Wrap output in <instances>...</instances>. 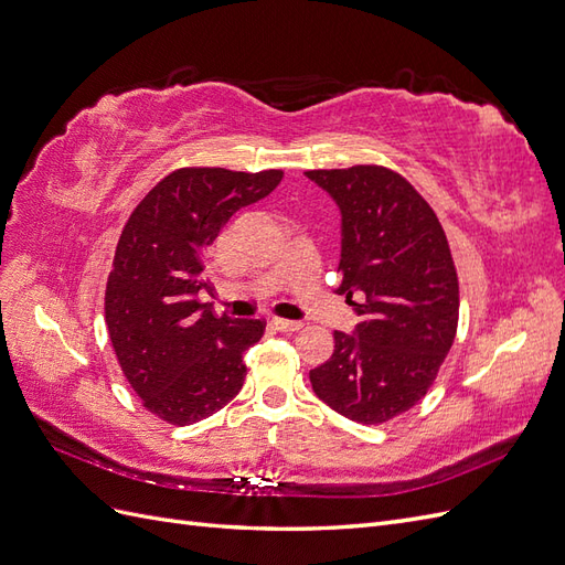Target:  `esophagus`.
<instances>
[{
	"instance_id": "esophagus-1",
	"label": "esophagus",
	"mask_w": 565,
	"mask_h": 565,
	"mask_svg": "<svg viewBox=\"0 0 565 565\" xmlns=\"http://www.w3.org/2000/svg\"><path fill=\"white\" fill-rule=\"evenodd\" d=\"M273 328L280 330V332H297L301 330V322L299 320H285V318H273Z\"/></svg>"
}]
</instances>
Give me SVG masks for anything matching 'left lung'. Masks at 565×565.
<instances>
[{
  "label": "left lung",
  "mask_w": 565,
  "mask_h": 565,
  "mask_svg": "<svg viewBox=\"0 0 565 565\" xmlns=\"http://www.w3.org/2000/svg\"><path fill=\"white\" fill-rule=\"evenodd\" d=\"M341 210L337 292L361 294L353 334L311 370L316 396L358 424L417 405L457 334L459 282L446 231L405 177L382 164L306 172Z\"/></svg>",
  "instance_id": "left-lung-1"
}]
</instances>
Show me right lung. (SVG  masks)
Here are the masks:
<instances>
[{
    "label": "right lung",
    "instance_id": "obj_1",
    "mask_svg": "<svg viewBox=\"0 0 565 565\" xmlns=\"http://www.w3.org/2000/svg\"><path fill=\"white\" fill-rule=\"evenodd\" d=\"M280 181L282 169L181 167L127 218L106 285V324L127 382L167 424L210 417L243 388V353L264 337L266 322L200 303V289H210L204 252L237 210Z\"/></svg>",
    "mask_w": 565,
    "mask_h": 565
}]
</instances>
